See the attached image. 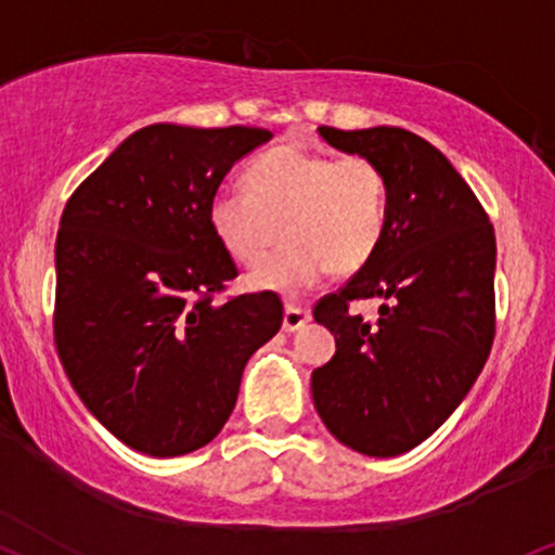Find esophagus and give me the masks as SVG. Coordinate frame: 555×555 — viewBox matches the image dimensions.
Returning a JSON list of instances; mask_svg holds the SVG:
<instances>
[{
    "label": "esophagus",
    "instance_id": "obj_1",
    "mask_svg": "<svg viewBox=\"0 0 555 555\" xmlns=\"http://www.w3.org/2000/svg\"><path fill=\"white\" fill-rule=\"evenodd\" d=\"M309 321H311L309 309H300V306H293V304L285 306V313H283V330L285 332H298L300 326H306Z\"/></svg>",
    "mask_w": 555,
    "mask_h": 555
}]
</instances>
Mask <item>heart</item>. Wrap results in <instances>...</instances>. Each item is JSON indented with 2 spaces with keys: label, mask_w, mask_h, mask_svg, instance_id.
<instances>
[{
  "label": "heart",
  "mask_w": 555,
  "mask_h": 555,
  "mask_svg": "<svg viewBox=\"0 0 555 555\" xmlns=\"http://www.w3.org/2000/svg\"><path fill=\"white\" fill-rule=\"evenodd\" d=\"M246 184L249 190H216L208 223L218 244L246 267L270 255L278 225H285L288 246L251 272V288L300 296L332 270H362L380 249L388 180L367 156L278 146L251 164Z\"/></svg>",
  "instance_id": "heart-1"
}]
</instances>
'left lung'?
<instances>
[{
  "instance_id": "left-lung-1",
  "label": "left lung",
  "mask_w": 555,
  "mask_h": 555,
  "mask_svg": "<svg viewBox=\"0 0 555 555\" xmlns=\"http://www.w3.org/2000/svg\"><path fill=\"white\" fill-rule=\"evenodd\" d=\"M319 135L378 162L388 180L380 249L313 319L337 352L311 373L313 406L341 444L393 457L461 406L494 341V225L474 190L429 141L393 126ZM380 297L375 325L349 313Z\"/></svg>"
}]
</instances>
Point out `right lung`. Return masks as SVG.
I'll use <instances>...</instances> for the list:
<instances>
[{
  "instance_id": "add662e5",
  "label": "right lung",
  "mask_w": 555,
  "mask_h": 555,
  "mask_svg": "<svg viewBox=\"0 0 555 555\" xmlns=\"http://www.w3.org/2000/svg\"><path fill=\"white\" fill-rule=\"evenodd\" d=\"M270 139L264 128L154 122L128 135L61 216V365L94 420L143 455L214 440L246 362L283 324L275 293L214 304L236 264L210 231V197Z\"/></svg>"
}]
</instances>
